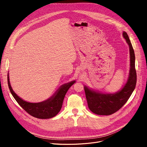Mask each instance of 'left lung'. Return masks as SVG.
<instances>
[{"label": "left lung", "instance_id": "8db88e82", "mask_svg": "<svg viewBox=\"0 0 147 147\" xmlns=\"http://www.w3.org/2000/svg\"><path fill=\"white\" fill-rule=\"evenodd\" d=\"M123 37L129 45L130 53L129 74L124 86L114 94H104L84 86L89 109L92 113L98 115H108L117 111L127 101L136 86V72L134 50L126 32H123Z\"/></svg>", "mask_w": 147, "mask_h": 147}]
</instances>
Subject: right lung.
Here are the masks:
<instances>
[{
    "instance_id": "obj_1",
    "label": "right lung",
    "mask_w": 147,
    "mask_h": 147,
    "mask_svg": "<svg viewBox=\"0 0 147 147\" xmlns=\"http://www.w3.org/2000/svg\"><path fill=\"white\" fill-rule=\"evenodd\" d=\"M74 83H76V80L64 84L49 99L42 102L33 103L23 100L13 90L9 81V73L7 74L8 86L11 94L16 101L29 114L33 117L41 119H47L55 117L60 111L67 92Z\"/></svg>"
}]
</instances>
